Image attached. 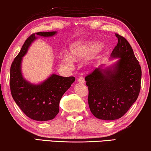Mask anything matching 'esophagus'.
I'll return each instance as SVG.
<instances>
[{"label":"esophagus","mask_w":151,"mask_h":151,"mask_svg":"<svg viewBox=\"0 0 151 151\" xmlns=\"http://www.w3.org/2000/svg\"><path fill=\"white\" fill-rule=\"evenodd\" d=\"M78 82H80V83H82V84H83V83H84V82H85V80H84L83 77H80V78L78 79Z\"/></svg>","instance_id":"1"}]
</instances>
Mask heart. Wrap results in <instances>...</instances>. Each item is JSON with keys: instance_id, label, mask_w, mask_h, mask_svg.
<instances>
[{"instance_id": "heart-1", "label": "heart", "mask_w": 151, "mask_h": 151, "mask_svg": "<svg viewBox=\"0 0 151 151\" xmlns=\"http://www.w3.org/2000/svg\"><path fill=\"white\" fill-rule=\"evenodd\" d=\"M95 41H81L76 42L69 47V55H65L62 57L60 63L62 65L65 66H70L72 64V60H76L87 56L93 52L94 53L100 50V47Z\"/></svg>"}]
</instances>
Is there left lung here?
I'll return each mask as SVG.
<instances>
[{
    "instance_id": "1",
    "label": "left lung",
    "mask_w": 151,
    "mask_h": 151,
    "mask_svg": "<svg viewBox=\"0 0 151 151\" xmlns=\"http://www.w3.org/2000/svg\"><path fill=\"white\" fill-rule=\"evenodd\" d=\"M117 44L111 53L119 58L113 67L96 68L85 77L88 103L97 118L114 120L120 118L137 100L141 88L142 69L131 45L115 34Z\"/></svg>"
}]
</instances>
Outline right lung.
<instances>
[{
	"label": "right lung",
	"mask_w": 151,
	"mask_h": 151,
	"mask_svg": "<svg viewBox=\"0 0 151 151\" xmlns=\"http://www.w3.org/2000/svg\"><path fill=\"white\" fill-rule=\"evenodd\" d=\"M56 32H38L31 35L14 58L10 69L9 86L16 104L29 118L36 121L53 119L59 113V104L63 94L75 81V78L52 74L42 83L33 84L22 77L21 62L36 36L50 37Z\"/></svg>",
	"instance_id": "obj_1"
}]
</instances>
